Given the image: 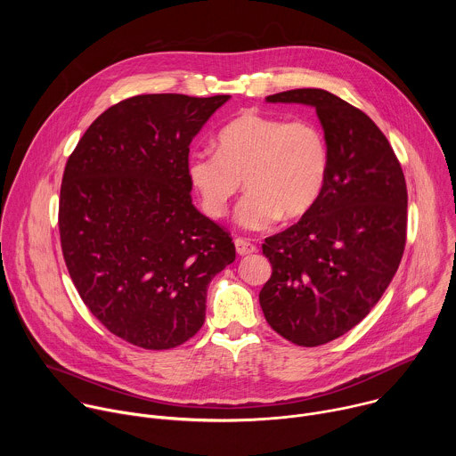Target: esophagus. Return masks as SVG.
<instances>
[{
    "mask_svg": "<svg viewBox=\"0 0 456 456\" xmlns=\"http://www.w3.org/2000/svg\"><path fill=\"white\" fill-rule=\"evenodd\" d=\"M234 247H236V252L240 254V256H245V254H252V252H256L257 248H256V245L254 243H250L248 240H245V238H236L234 240Z\"/></svg>",
    "mask_w": 456,
    "mask_h": 456,
    "instance_id": "1",
    "label": "esophagus"
}]
</instances>
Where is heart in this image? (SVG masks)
<instances>
[{
	"instance_id": "b5f03b06",
	"label": "heart",
	"mask_w": 456,
	"mask_h": 456,
	"mask_svg": "<svg viewBox=\"0 0 456 456\" xmlns=\"http://www.w3.org/2000/svg\"><path fill=\"white\" fill-rule=\"evenodd\" d=\"M216 148L189 157V182L204 213L222 218L243 180L248 194L236 216L248 231L269 229L281 216H305L319 202L329 180V142L310 120L289 122L248 110L220 129Z\"/></svg>"
}]
</instances>
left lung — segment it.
<instances>
[{"label": "left lung", "mask_w": 456, "mask_h": 456, "mask_svg": "<svg viewBox=\"0 0 456 456\" xmlns=\"http://www.w3.org/2000/svg\"><path fill=\"white\" fill-rule=\"evenodd\" d=\"M267 102L315 108L329 142L330 171L319 202L262 245L273 276L259 292L281 338L319 346L359 324L394 280L406 245V180L377 124L338 95L297 88Z\"/></svg>", "instance_id": "1"}]
</instances>
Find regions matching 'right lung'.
I'll list each match as a JSON object with an SVG mask.
<instances>
[{
  "label": "right lung",
  "instance_id": "right-lung-1",
  "mask_svg": "<svg viewBox=\"0 0 456 456\" xmlns=\"http://www.w3.org/2000/svg\"><path fill=\"white\" fill-rule=\"evenodd\" d=\"M229 95L148 94L101 113L64 167L59 234L90 312L146 350L185 343L206 321L232 238L191 200L189 144Z\"/></svg>",
  "mask_w": 456,
  "mask_h": 456
}]
</instances>
